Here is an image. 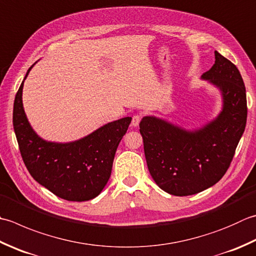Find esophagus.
<instances>
[{
	"label": "esophagus",
	"mask_w": 256,
	"mask_h": 256,
	"mask_svg": "<svg viewBox=\"0 0 256 256\" xmlns=\"http://www.w3.org/2000/svg\"><path fill=\"white\" fill-rule=\"evenodd\" d=\"M141 118H142V116L141 115H134L133 116V118H132V126H138V124H140V122H141Z\"/></svg>",
	"instance_id": "esophagus-1"
}]
</instances>
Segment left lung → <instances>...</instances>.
Returning <instances> with one entry per match:
<instances>
[{"label":"left lung","instance_id":"left-lung-1","mask_svg":"<svg viewBox=\"0 0 256 256\" xmlns=\"http://www.w3.org/2000/svg\"><path fill=\"white\" fill-rule=\"evenodd\" d=\"M201 80L218 90L222 108L211 121L186 128L146 115L140 123L150 174L168 194H196L213 186L231 164L246 125V92L235 65L218 51Z\"/></svg>","mask_w":256,"mask_h":256}]
</instances>
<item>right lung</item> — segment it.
<instances>
[{
	"mask_svg": "<svg viewBox=\"0 0 256 256\" xmlns=\"http://www.w3.org/2000/svg\"><path fill=\"white\" fill-rule=\"evenodd\" d=\"M38 63V62H35ZM15 95L13 126L22 158L32 178L56 196L88 201L103 191L112 172L115 152L126 133L131 116L102 125L72 142H52L34 131L22 101L24 81Z\"/></svg>",
	"mask_w": 256,
	"mask_h": 256,
	"instance_id": "1",
	"label": "right lung"
}]
</instances>
